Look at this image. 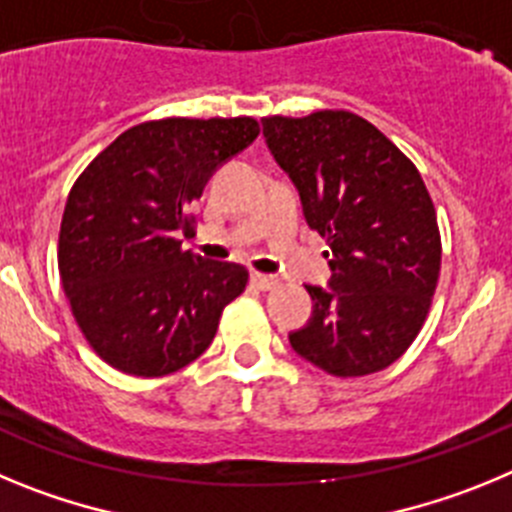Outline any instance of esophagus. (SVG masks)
Here are the masks:
<instances>
[{
	"instance_id": "1",
	"label": "esophagus",
	"mask_w": 512,
	"mask_h": 512,
	"mask_svg": "<svg viewBox=\"0 0 512 512\" xmlns=\"http://www.w3.org/2000/svg\"><path fill=\"white\" fill-rule=\"evenodd\" d=\"M251 282H253V287H259V289H274L279 284V279L277 277H271V274H261V271H253L251 274Z\"/></svg>"
}]
</instances>
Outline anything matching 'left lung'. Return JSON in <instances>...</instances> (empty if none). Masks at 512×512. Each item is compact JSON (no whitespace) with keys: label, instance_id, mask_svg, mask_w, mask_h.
Segmentation results:
<instances>
[{"label":"left lung","instance_id":"left-lung-1","mask_svg":"<svg viewBox=\"0 0 512 512\" xmlns=\"http://www.w3.org/2000/svg\"><path fill=\"white\" fill-rule=\"evenodd\" d=\"M271 156L300 192L312 230L328 238V287L289 343L333 377L382 372L418 336L441 271L436 210L418 169L354 112L266 117Z\"/></svg>","mask_w":512,"mask_h":512}]
</instances>
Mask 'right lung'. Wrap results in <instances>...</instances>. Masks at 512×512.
<instances>
[{
	"label": "right lung",
	"mask_w": 512,
	"mask_h": 512,
	"mask_svg": "<svg viewBox=\"0 0 512 512\" xmlns=\"http://www.w3.org/2000/svg\"><path fill=\"white\" fill-rule=\"evenodd\" d=\"M259 135L253 117L140 122L71 187L58 271L89 346L133 377H164L205 354L248 271L184 251L189 210L225 161Z\"/></svg>",
	"instance_id": "1"
}]
</instances>
